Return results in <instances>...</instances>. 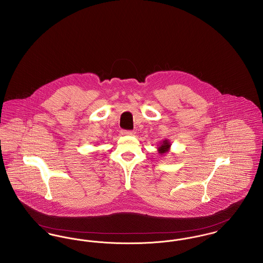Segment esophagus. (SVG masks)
I'll return each mask as SVG.
<instances>
[{
  "mask_svg": "<svg viewBox=\"0 0 263 263\" xmlns=\"http://www.w3.org/2000/svg\"><path fill=\"white\" fill-rule=\"evenodd\" d=\"M122 133H123L124 135H127V136H132V135L135 134V132L132 131V130H123Z\"/></svg>",
  "mask_w": 263,
  "mask_h": 263,
  "instance_id": "esophagus-1",
  "label": "esophagus"
}]
</instances>
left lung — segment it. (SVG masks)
<instances>
[{
  "instance_id": "1",
  "label": "left lung",
  "mask_w": 263,
  "mask_h": 263,
  "mask_svg": "<svg viewBox=\"0 0 263 263\" xmlns=\"http://www.w3.org/2000/svg\"><path fill=\"white\" fill-rule=\"evenodd\" d=\"M170 147V144L167 140L163 141V144L159 147V153H165L166 151H168V148Z\"/></svg>"
}]
</instances>
